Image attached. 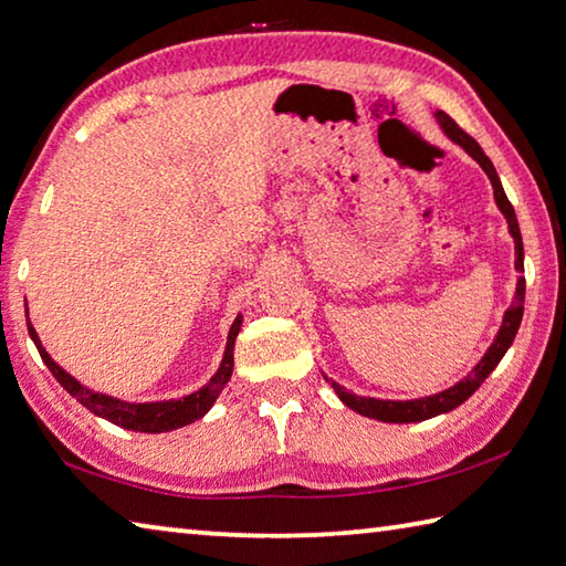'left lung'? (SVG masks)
<instances>
[{
	"label": "left lung",
	"mask_w": 566,
	"mask_h": 566,
	"mask_svg": "<svg viewBox=\"0 0 566 566\" xmlns=\"http://www.w3.org/2000/svg\"><path fill=\"white\" fill-rule=\"evenodd\" d=\"M436 123L443 130V135L449 137L451 143H455L458 147H463V150L471 155L478 165L483 167V172L488 175L490 185H493V197H495V205L500 209V214L505 217L507 221V231L510 237L515 241V271L517 275V287H515V297L513 303L503 315V323H500L497 335L493 339V345L488 347L485 355L481 357V361L468 371L463 379H458L453 387L443 389L439 394H431V397H421V399H375V397H359V394H352L349 389H345L343 384H337L335 379H329L327 375H323L327 379L329 387L335 389V394L339 397V401L349 407L352 411H357L361 416H367V419H375V421H384V423H416V421H426V419H433V416H441V413H449L455 407H461L463 401H468L478 391V387L488 379L490 371L497 367V361L505 357V352L513 345V339L520 329L522 323V311H525V279H522V273H525V249H522V233H520V223L515 217V209L510 205V199L503 189V182H500V177L495 172L493 163H490V157L483 153V147L478 145L471 135H465L461 127H458L449 115L443 111H436L433 113Z\"/></svg>",
	"instance_id": "obj_1"
}]
</instances>
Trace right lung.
<instances>
[{
  "mask_svg": "<svg viewBox=\"0 0 566 566\" xmlns=\"http://www.w3.org/2000/svg\"><path fill=\"white\" fill-rule=\"evenodd\" d=\"M29 313V307H27ZM243 323V315L239 313L237 319H233L231 327H229V337H227V349H223V357H221V365L214 371V377H211L205 387L187 394L182 399H167V401H145V403H135V401H123V399H115L111 394H103V391H93L88 387H83V384L71 377L66 369H61L56 361L51 359L49 352L41 345V339L36 335V329L31 323L29 325V335L34 339V345L39 349L41 359H44V365L49 367V371L56 381L61 384L63 389H66L73 399L78 403H83L85 409L91 413L101 416V419L111 421L115 426H120V429L127 431H140V433H165V431H175V429H182L187 423H195L197 419H201L211 407H214V401L219 399V394L227 387L229 379H231V371H233V345H237V335L241 329Z\"/></svg>",
  "mask_w": 566,
  "mask_h": 566,
  "instance_id": "right-lung-1",
  "label": "right lung"
}]
</instances>
